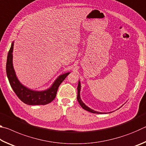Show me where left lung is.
Masks as SVG:
<instances>
[{"instance_id": "1", "label": "left lung", "mask_w": 146, "mask_h": 146, "mask_svg": "<svg viewBox=\"0 0 146 146\" xmlns=\"http://www.w3.org/2000/svg\"><path fill=\"white\" fill-rule=\"evenodd\" d=\"M80 90H81V84H80V80L78 81V87H77V100L78 103L80 104V105L81 106V107H82L83 109H84L86 111H90L91 113H97V114H106V113H102V112H98V111H96L92 110V109H91L90 108H89L88 106H86L82 100H81V98H80Z\"/></svg>"}]
</instances>
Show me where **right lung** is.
I'll return each mask as SVG.
<instances>
[{
    "mask_svg": "<svg viewBox=\"0 0 146 146\" xmlns=\"http://www.w3.org/2000/svg\"><path fill=\"white\" fill-rule=\"evenodd\" d=\"M14 41L11 43L6 62V74L11 87L19 99L28 105H46L55 99L58 88L70 72L59 75L49 88L44 91H35L22 84L16 75L13 65Z\"/></svg>",
    "mask_w": 146,
    "mask_h": 146,
    "instance_id": "obj_1",
    "label": "right lung"
}]
</instances>
